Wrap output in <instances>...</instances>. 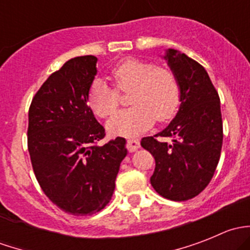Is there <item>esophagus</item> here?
Masks as SVG:
<instances>
[{
	"mask_svg": "<svg viewBox=\"0 0 250 250\" xmlns=\"http://www.w3.org/2000/svg\"><path fill=\"white\" fill-rule=\"evenodd\" d=\"M139 147H140L139 140H135V139L128 140V150H129L130 152H134V151H137Z\"/></svg>",
	"mask_w": 250,
	"mask_h": 250,
	"instance_id": "obj_1",
	"label": "esophagus"
}]
</instances>
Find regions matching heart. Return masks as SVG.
Masks as SVG:
<instances>
[{
    "mask_svg": "<svg viewBox=\"0 0 250 250\" xmlns=\"http://www.w3.org/2000/svg\"><path fill=\"white\" fill-rule=\"evenodd\" d=\"M116 88L129 92L128 102L133 106L116 112L107 122L111 134L134 137L147 129L153 121L163 122L175 115L180 104V84L168 67L151 62L128 59L111 72ZM118 92L102 78L90 84L88 102L99 117H109L118 105Z\"/></svg>",
    "mask_w": 250,
    "mask_h": 250,
    "instance_id": "1",
    "label": "heart"
}]
</instances>
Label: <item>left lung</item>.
<instances>
[{
  "mask_svg": "<svg viewBox=\"0 0 250 250\" xmlns=\"http://www.w3.org/2000/svg\"><path fill=\"white\" fill-rule=\"evenodd\" d=\"M163 59L180 84V106L169 125L141 146L153 156L151 185L162 197L186 201L202 192L213 178L223 146L220 99L206 69L179 50ZM163 139H170L169 143Z\"/></svg>",
  "mask_w": 250,
  "mask_h": 250,
  "instance_id": "left-lung-1",
  "label": "left lung"
}]
</instances>
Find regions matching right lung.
<instances>
[{"label": "right lung", "mask_w": 250, "mask_h": 250, "mask_svg": "<svg viewBox=\"0 0 250 250\" xmlns=\"http://www.w3.org/2000/svg\"><path fill=\"white\" fill-rule=\"evenodd\" d=\"M97 57L65 62L47 78L29 110L27 147L40 186L55 206L74 215H90L112 197L125 138L105 145V129L88 106Z\"/></svg>", "instance_id": "right-lung-1"}]
</instances>
